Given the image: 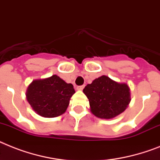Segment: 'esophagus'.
Segmentation results:
<instances>
[{"mask_svg":"<svg viewBox=\"0 0 160 160\" xmlns=\"http://www.w3.org/2000/svg\"><path fill=\"white\" fill-rule=\"evenodd\" d=\"M84 85H80V86H77V88L76 89H78V90H82L83 89H84Z\"/></svg>","mask_w":160,"mask_h":160,"instance_id":"34e87169","label":"esophagus"}]
</instances>
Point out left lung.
Listing matches in <instances>:
<instances>
[{"instance_id":"left-lung-1","label":"left lung","mask_w":160,"mask_h":160,"mask_svg":"<svg viewBox=\"0 0 160 160\" xmlns=\"http://www.w3.org/2000/svg\"><path fill=\"white\" fill-rule=\"evenodd\" d=\"M83 92L89 99L91 112L99 118H115L125 111L131 101L128 85L116 82L106 76L87 84Z\"/></svg>"}]
</instances>
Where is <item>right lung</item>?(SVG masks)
I'll use <instances>...</instances> for the list:
<instances>
[{"mask_svg": "<svg viewBox=\"0 0 160 160\" xmlns=\"http://www.w3.org/2000/svg\"><path fill=\"white\" fill-rule=\"evenodd\" d=\"M71 84L57 75L33 80L27 89V100L33 109L44 118H56L66 112L70 98L75 93Z\"/></svg>", "mask_w": 160, "mask_h": 160, "instance_id": "1", "label": "right lung"}]
</instances>
